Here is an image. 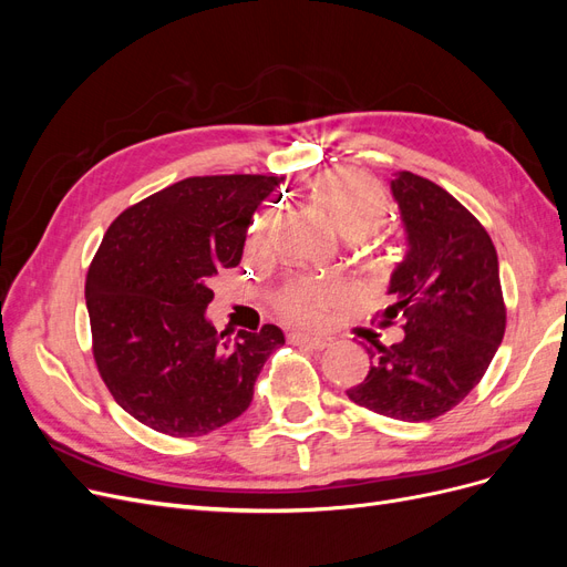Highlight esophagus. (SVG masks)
I'll use <instances>...</instances> for the list:
<instances>
[{
	"label": "esophagus",
	"instance_id": "obj_1",
	"mask_svg": "<svg viewBox=\"0 0 567 567\" xmlns=\"http://www.w3.org/2000/svg\"><path fill=\"white\" fill-rule=\"evenodd\" d=\"M290 342L293 346H300V348H307V350H323L329 348V338L323 336H307V333H290Z\"/></svg>",
	"mask_w": 567,
	"mask_h": 567
}]
</instances>
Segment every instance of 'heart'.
I'll use <instances>...</instances> for the list:
<instances>
[{"instance_id":"heart-1","label":"heart","mask_w":567,"mask_h":567,"mask_svg":"<svg viewBox=\"0 0 567 567\" xmlns=\"http://www.w3.org/2000/svg\"><path fill=\"white\" fill-rule=\"evenodd\" d=\"M319 196L336 225L346 234H364L379 227L383 217V200L369 186L352 177H329L319 184ZM329 296L326 286H298L284 298V310L290 317L310 319L319 302Z\"/></svg>"}]
</instances>
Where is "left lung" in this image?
<instances>
[{
	"label": "left lung",
	"mask_w": 567,
	"mask_h": 567,
	"mask_svg": "<svg viewBox=\"0 0 567 567\" xmlns=\"http://www.w3.org/2000/svg\"><path fill=\"white\" fill-rule=\"evenodd\" d=\"M406 231L379 315L404 321L394 346L373 340L371 369L348 398L409 423L456 406L483 379L506 329L499 260L485 227L431 179L398 173L390 182Z\"/></svg>",
	"instance_id": "8db88e82"
}]
</instances>
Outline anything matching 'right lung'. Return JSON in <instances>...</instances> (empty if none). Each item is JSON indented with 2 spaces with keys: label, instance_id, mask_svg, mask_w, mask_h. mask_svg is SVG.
Returning a JSON list of instances; mask_svg holds the SVG:
<instances>
[{
  "label": "right lung",
  "instance_id": "add662e5",
  "mask_svg": "<svg viewBox=\"0 0 567 567\" xmlns=\"http://www.w3.org/2000/svg\"><path fill=\"white\" fill-rule=\"evenodd\" d=\"M284 177H188L117 215L84 284L101 379L130 416L198 437L250 406L267 357L286 338L217 333L208 281L241 262L252 213Z\"/></svg>",
  "mask_w": 567,
  "mask_h": 567
}]
</instances>
